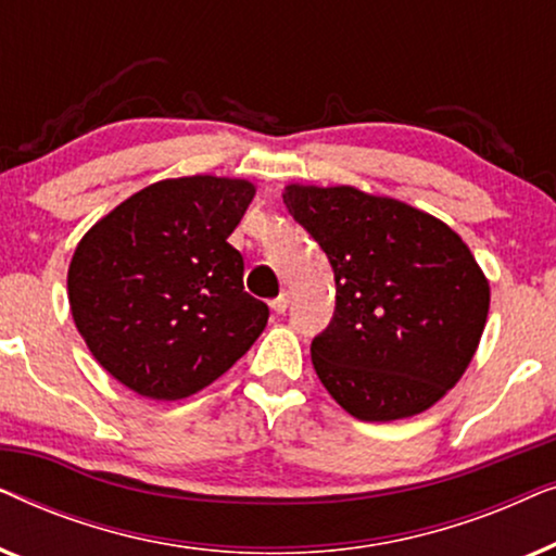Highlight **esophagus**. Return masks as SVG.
<instances>
[{"mask_svg":"<svg viewBox=\"0 0 556 556\" xmlns=\"http://www.w3.org/2000/svg\"><path fill=\"white\" fill-rule=\"evenodd\" d=\"M270 308L276 311V314H283V311L288 308V293H280V295H276V299L270 301Z\"/></svg>","mask_w":556,"mask_h":556,"instance_id":"esophagus-1","label":"esophagus"}]
</instances>
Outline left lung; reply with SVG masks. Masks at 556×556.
<instances>
[{
	"label": "left lung",
	"instance_id": "1",
	"mask_svg": "<svg viewBox=\"0 0 556 556\" xmlns=\"http://www.w3.org/2000/svg\"><path fill=\"white\" fill-rule=\"evenodd\" d=\"M283 202L329 257L333 318L311 362L333 400L364 422L420 415L473 359L491 288L445 223L354 187L288 185Z\"/></svg>",
	"mask_w": 556,
	"mask_h": 556
}]
</instances>
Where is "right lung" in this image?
I'll list each match as a JSON object with an SVG mask.
<instances>
[{
    "instance_id": "right-lung-1",
    "label": "right lung",
    "mask_w": 556,
    "mask_h": 556,
    "mask_svg": "<svg viewBox=\"0 0 556 556\" xmlns=\"http://www.w3.org/2000/svg\"><path fill=\"white\" fill-rule=\"evenodd\" d=\"M245 179H164L83 235L67 270L73 321L98 364L141 397L185 400L223 377L268 324L227 238Z\"/></svg>"
}]
</instances>
